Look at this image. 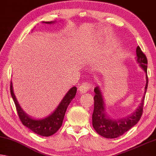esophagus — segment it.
<instances>
[{"instance_id":"34e87169","label":"esophagus","mask_w":156,"mask_h":156,"mask_svg":"<svg viewBox=\"0 0 156 156\" xmlns=\"http://www.w3.org/2000/svg\"><path fill=\"white\" fill-rule=\"evenodd\" d=\"M90 85L89 84V83L87 82H84V83H83L82 84H81L80 86H79L78 90L80 93H81V94H83V93H86V92H87L88 90L90 89Z\"/></svg>"}]
</instances>
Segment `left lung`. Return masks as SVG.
<instances>
[{"instance_id":"left-lung-1","label":"left lung","mask_w":156,"mask_h":156,"mask_svg":"<svg viewBox=\"0 0 156 156\" xmlns=\"http://www.w3.org/2000/svg\"><path fill=\"white\" fill-rule=\"evenodd\" d=\"M136 61L146 73L147 82H146L144 94L142 98V102L135 112L123 118H111L105 111L104 99H103L100 87L96 86L94 88V110L92 115L93 126L100 135L105 138H116L123 135L138 123L142 115L144 102L145 95L148 87L147 58L139 46L136 47Z\"/></svg>"}]
</instances>
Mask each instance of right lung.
<instances>
[{
    "instance_id": "1",
    "label": "right lung",
    "mask_w": 156,
    "mask_h": 156,
    "mask_svg": "<svg viewBox=\"0 0 156 156\" xmlns=\"http://www.w3.org/2000/svg\"><path fill=\"white\" fill-rule=\"evenodd\" d=\"M55 22L56 21H43L42 23L51 24ZM76 93V87L74 86L71 88L65 95L63 100H61V102H60L58 106L54 110L53 113L45 118L37 119H33V117L30 116L22 109L14 95L12 82L11 81L10 83V93L14 104H15L16 111H17L21 123H23V126H26L28 128L32 130L33 133L43 136H49L54 135L61 128L62 123H63L66 109L72 100L75 97Z\"/></svg>"
}]
</instances>
